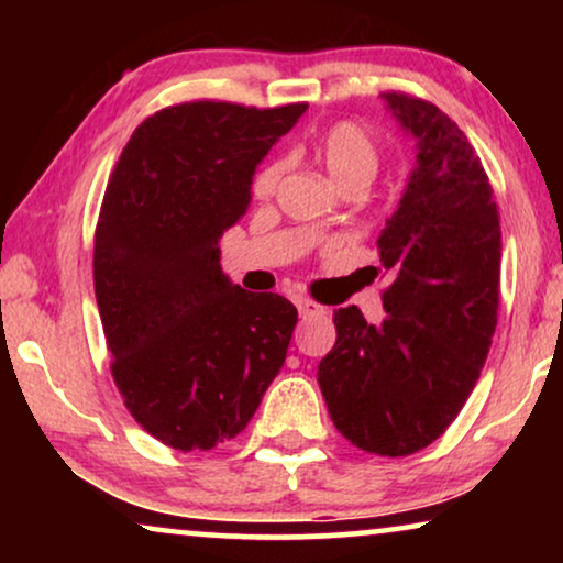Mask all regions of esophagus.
I'll list each match as a JSON object with an SVG mask.
<instances>
[{
  "mask_svg": "<svg viewBox=\"0 0 563 563\" xmlns=\"http://www.w3.org/2000/svg\"><path fill=\"white\" fill-rule=\"evenodd\" d=\"M295 305H297V310H299V314H302V318H322V314H325V307L312 302V299H307V297H297Z\"/></svg>",
  "mask_w": 563,
  "mask_h": 563,
  "instance_id": "esophagus-1",
  "label": "esophagus"
}]
</instances>
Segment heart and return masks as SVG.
Returning a JSON list of instances; mask_svg holds the SVG:
<instances>
[{
	"mask_svg": "<svg viewBox=\"0 0 563 563\" xmlns=\"http://www.w3.org/2000/svg\"><path fill=\"white\" fill-rule=\"evenodd\" d=\"M318 156L322 166L328 168L330 179L338 187H366L379 172V145H376L374 135L353 120H341L330 125L318 141ZM282 161H272V164L261 168L253 181V191L256 197L266 199L276 191V184L282 179Z\"/></svg>",
	"mask_w": 563,
	"mask_h": 563,
	"instance_id": "heart-1",
	"label": "heart"
}]
</instances>
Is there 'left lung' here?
Returning <instances> with one entry per match:
<instances>
[{"mask_svg":"<svg viewBox=\"0 0 563 563\" xmlns=\"http://www.w3.org/2000/svg\"><path fill=\"white\" fill-rule=\"evenodd\" d=\"M387 110L418 141L407 189L382 230L387 318L333 312L318 382L330 420L361 451L410 456L445 433L487 361L499 307V212L479 156L449 114L405 91Z\"/></svg>","mask_w":563,"mask_h":563,"instance_id":"8db88e82","label":"left lung"}]
</instances>
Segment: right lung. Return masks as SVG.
<instances>
[{
	"label": "right lung",
	"instance_id": "right-lung-1",
	"mask_svg": "<svg viewBox=\"0 0 563 563\" xmlns=\"http://www.w3.org/2000/svg\"><path fill=\"white\" fill-rule=\"evenodd\" d=\"M307 110L184 102L137 125L107 184L95 295L112 379L137 426L210 451L249 426L282 372L297 307L220 268V238L251 205L253 172Z\"/></svg>",
	"mask_w": 563,
	"mask_h": 563
}]
</instances>
